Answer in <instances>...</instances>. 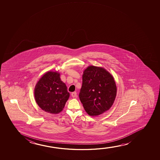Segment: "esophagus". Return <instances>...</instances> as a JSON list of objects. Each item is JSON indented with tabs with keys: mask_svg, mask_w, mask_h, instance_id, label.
I'll return each mask as SVG.
<instances>
[{
	"mask_svg": "<svg viewBox=\"0 0 160 160\" xmlns=\"http://www.w3.org/2000/svg\"><path fill=\"white\" fill-rule=\"evenodd\" d=\"M77 92H72V97H73V98H75V97H77Z\"/></svg>",
	"mask_w": 160,
	"mask_h": 160,
	"instance_id": "34e87169",
	"label": "esophagus"
}]
</instances>
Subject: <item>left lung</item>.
I'll list each match as a JSON object with an SVG mask.
<instances>
[{
  "label": "left lung",
  "instance_id": "obj_1",
  "mask_svg": "<svg viewBox=\"0 0 160 160\" xmlns=\"http://www.w3.org/2000/svg\"><path fill=\"white\" fill-rule=\"evenodd\" d=\"M116 92L114 78L104 68L90 66L83 71L79 98L90 116L99 115L109 109Z\"/></svg>",
  "mask_w": 160,
  "mask_h": 160
}]
</instances>
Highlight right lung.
Masks as SVG:
<instances>
[{
  "mask_svg": "<svg viewBox=\"0 0 160 160\" xmlns=\"http://www.w3.org/2000/svg\"><path fill=\"white\" fill-rule=\"evenodd\" d=\"M59 76L60 74L57 72H48L39 79L34 89L38 105L51 114L62 112L70 95Z\"/></svg>",
  "mask_w": 160,
  "mask_h": 160,
  "instance_id": "obj_1",
  "label": "right lung"
}]
</instances>
